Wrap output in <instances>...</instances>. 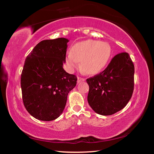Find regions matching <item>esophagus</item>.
<instances>
[{"instance_id": "esophagus-1", "label": "esophagus", "mask_w": 154, "mask_h": 154, "mask_svg": "<svg viewBox=\"0 0 154 154\" xmlns=\"http://www.w3.org/2000/svg\"><path fill=\"white\" fill-rule=\"evenodd\" d=\"M85 80V79L83 77H77V83H80L81 82H84Z\"/></svg>"}]
</instances>
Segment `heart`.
Listing matches in <instances>:
<instances>
[{"instance_id":"b5f03b06","label":"heart","mask_w":154,"mask_h":154,"mask_svg":"<svg viewBox=\"0 0 154 154\" xmlns=\"http://www.w3.org/2000/svg\"><path fill=\"white\" fill-rule=\"evenodd\" d=\"M111 54L110 47L105 42L86 40L77 43L72 47L66 62L71 70L79 66L89 75L98 73L105 68Z\"/></svg>"}]
</instances>
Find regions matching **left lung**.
<instances>
[{
	"label": "left lung",
	"instance_id": "obj_1",
	"mask_svg": "<svg viewBox=\"0 0 154 154\" xmlns=\"http://www.w3.org/2000/svg\"><path fill=\"white\" fill-rule=\"evenodd\" d=\"M134 75V66L129 54H117L103 72L86 79L90 106L103 116H111L122 110L133 93Z\"/></svg>",
	"mask_w": 154,
	"mask_h": 154
}]
</instances>
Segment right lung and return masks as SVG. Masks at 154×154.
<instances>
[{
  "instance_id": "1",
  "label": "right lung",
  "mask_w": 154,
  "mask_h": 154,
  "mask_svg": "<svg viewBox=\"0 0 154 154\" xmlns=\"http://www.w3.org/2000/svg\"><path fill=\"white\" fill-rule=\"evenodd\" d=\"M65 38L44 40L27 56L21 74L23 103L34 118L51 121L60 116L67 96L77 84L76 75L64 71Z\"/></svg>"
}]
</instances>
